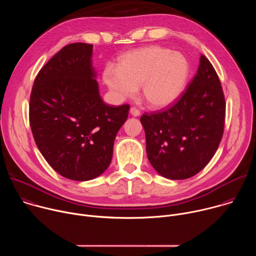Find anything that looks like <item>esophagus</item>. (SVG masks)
<instances>
[{"label": "esophagus", "instance_id": "esophagus-1", "mask_svg": "<svg viewBox=\"0 0 256 256\" xmlns=\"http://www.w3.org/2000/svg\"><path fill=\"white\" fill-rule=\"evenodd\" d=\"M130 114H132V116H136V118L140 114V110H138V109H136V107H132V108L130 109Z\"/></svg>", "mask_w": 256, "mask_h": 256}]
</instances>
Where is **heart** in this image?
I'll return each instance as SVG.
<instances>
[{
	"instance_id": "obj_1",
	"label": "heart",
	"mask_w": 256,
	"mask_h": 256,
	"mask_svg": "<svg viewBox=\"0 0 256 256\" xmlns=\"http://www.w3.org/2000/svg\"><path fill=\"white\" fill-rule=\"evenodd\" d=\"M190 62L179 52L152 46L124 54L118 68L107 66L103 79L120 99L134 96L142 85V94L152 107L161 109L173 104L184 91Z\"/></svg>"
}]
</instances>
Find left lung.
<instances>
[{"label": "left lung", "mask_w": 256, "mask_h": 256, "mask_svg": "<svg viewBox=\"0 0 256 256\" xmlns=\"http://www.w3.org/2000/svg\"><path fill=\"white\" fill-rule=\"evenodd\" d=\"M225 110L220 79L202 54L196 75L180 98L165 110L140 118L146 150L154 169L174 180L198 174L222 140Z\"/></svg>", "instance_id": "obj_1"}]
</instances>
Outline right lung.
I'll return each instance as SVG.
<instances>
[{
	"instance_id": "add662e5",
	"label": "right lung",
	"mask_w": 256,
	"mask_h": 256,
	"mask_svg": "<svg viewBox=\"0 0 256 256\" xmlns=\"http://www.w3.org/2000/svg\"><path fill=\"white\" fill-rule=\"evenodd\" d=\"M93 46L62 48L40 70L29 103L34 140L48 163L76 181L101 175L112 159L114 138L130 105L109 106L99 94Z\"/></svg>"
}]
</instances>
